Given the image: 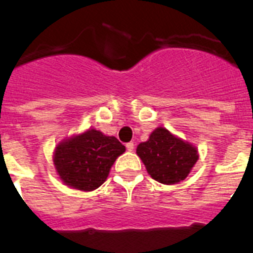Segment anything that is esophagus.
I'll list each match as a JSON object with an SVG mask.
<instances>
[{
  "instance_id": "34e87169",
  "label": "esophagus",
  "mask_w": 253,
  "mask_h": 253,
  "mask_svg": "<svg viewBox=\"0 0 253 253\" xmlns=\"http://www.w3.org/2000/svg\"><path fill=\"white\" fill-rule=\"evenodd\" d=\"M125 147H126V151H129V152L134 151V143L133 142L126 143V144H125Z\"/></svg>"
}]
</instances>
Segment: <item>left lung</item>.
<instances>
[{
  "label": "left lung",
  "instance_id": "8db88e82",
  "mask_svg": "<svg viewBox=\"0 0 253 253\" xmlns=\"http://www.w3.org/2000/svg\"><path fill=\"white\" fill-rule=\"evenodd\" d=\"M137 154L151 177L165 185L185 180L199 160L195 146L162 126L154 129L147 142L138 144Z\"/></svg>",
  "mask_w": 253,
  "mask_h": 253
}]
</instances>
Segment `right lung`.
<instances>
[{
	"mask_svg": "<svg viewBox=\"0 0 253 253\" xmlns=\"http://www.w3.org/2000/svg\"><path fill=\"white\" fill-rule=\"evenodd\" d=\"M125 152L115 137L96 129L66 138L53 153L55 171L63 184L81 191H92L106 181L111 166Z\"/></svg>",
	"mask_w": 253,
	"mask_h": 253,
	"instance_id": "add662e5",
	"label": "right lung"
}]
</instances>
